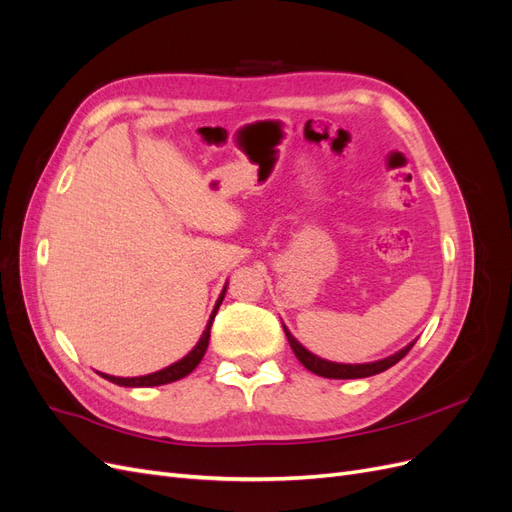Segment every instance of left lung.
<instances>
[{
  "label": "left lung",
  "mask_w": 512,
  "mask_h": 512,
  "mask_svg": "<svg viewBox=\"0 0 512 512\" xmlns=\"http://www.w3.org/2000/svg\"><path fill=\"white\" fill-rule=\"evenodd\" d=\"M284 333L288 337V344L292 348V352L297 354V359L303 363L305 369L312 371V374L316 376H322V378H335V380H350V378H369V376H376V374H382V371H386L389 367H393L397 361L404 359V356L410 352V348L414 346L408 344L404 350L395 352L393 356H386V359L382 361H376V363H363V365H344V363H331V361H324L320 359V356L312 354L309 350H305L297 339H294L290 335V331L284 327Z\"/></svg>",
  "instance_id": "left-lung-1"
}]
</instances>
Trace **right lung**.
Here are the masks:
<instances>
[{
	"label": "right lung",
	"instance_id": "add662e5",
	"mask_svg": "<svg viewBox=\"0 0 512 512\" xmlns=\"http://www.w3.org/2000/svg\"><path fill=\"white\" fill-rule=\"evenodd\" d=\"M224 294H226V286H224V290H222V294H220L218 303H215V307H213V314H211V318H209V322H207V329H205L203 337L198 339V344L194 346V350L185 354L181 361H177V363H173V365H168V367L156 371V374H147V376H138V378H115V376H108V374H100V376L106 378L108 382L119 384V386H160V384L175 382V380H181V378H185L188 374H192V371L196 369V365H198L200 361H203V356H205V352H207L209 337H211V324H213L215 314H218V307H220L222 301H224Z\"/></svg>",
	"mask_w": 512,
	"mask_h": 512
}]
</instances>
